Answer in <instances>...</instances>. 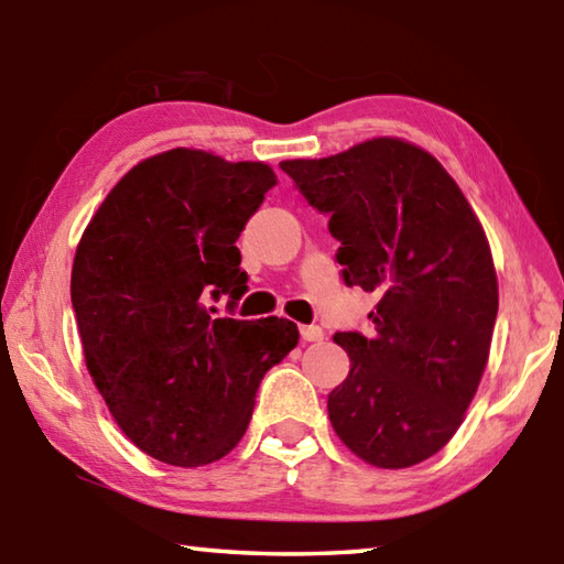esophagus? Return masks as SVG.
<instances>
[{"mask_svg": "<svg viewBox=\"0 0 564 564\" xmlns=\"http://www.w3.org/2000/svg\"><path fill=\"white\" fill-rule=\"evenodd\" d=\"M301 338L305 343H318V340H323V328L321 326H301Z\"/></svg>", "mask_w": 564, "mask_h": 564, "instance_id": "obj_1", "label": "esophagus"}]
</instances>
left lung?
<instances>
[{"label":"left lung","mask_w":564,"mask_h":564,"mask_svg":"<svg viewBox=\"0 0 564 564\" xmlns=\"http://www.w3.org/2000/svg\"><path fill=\"white\" fill-rule=\"evenodd\" d=\"M326 214L346 285L376 293L373 336L336 333L350 373L330 390L333 431L386 470L427 460L455 435L488 366L498 275L451 174L400 139L281 161Z\"/></svg>","instance_id":"8db88e82"}]
</instances>
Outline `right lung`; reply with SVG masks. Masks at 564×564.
Segmentation results:
<instances>
[{
    "instance_id": "obj_1",
    "label": "right lung",
    "mask_w": 564,
    "mask_h": 564,
    "mask_svg": "<svg viewBox=\"0 0 564 564\" xmlns=\"http://www.w3.org/2000/svg\"><path fill=\"white\" fill-rule=\"evenodd\" d=\"M275 174L171 149L133 166L104 198L72 269L84 358L129 441L178 467L221 460L241 441L265 370L299 343L295 323L228 313L248 291L238 236Z\"/></svg>"
}]
</instances>
